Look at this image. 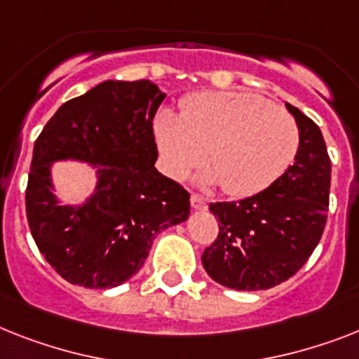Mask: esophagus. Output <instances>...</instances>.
I'll return each instance as SVG.
<instances>
[{
    "instance_id": "1",
    "label": "esophagus",
    "mask_w": 359,
    "mask_h": 359,
    "mask_svg": "<svg viewBox=\"0 0 359 359\" xmlns=\"http://www.w3.org/2000/svg\"><path fill=\"white\" fill-rule=\"evenodd\" d=\"M191 205H192V209H196V211H205L207 200L203 196H200V194H192Z\"/></svg>"
}]
</instances>
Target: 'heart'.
I'll use <instances>...</instances> for the list:
<instances>
[{
	"label": "heart",
	"mask_w": 359,
	"mask_h": 359,
	"mask_svg": "<svg viewBox=\"0 0 359 359\" xmlns=\"http://www.w3.org/2000/svg\"><path fill=\"white\" fill-rule=\"evenodd\" d=\"M156 141L172 176L196 168L207 152L205 185L245 198L268 189L290 167L299 147L297 124L262 97L205 91L183 102L182 115L163 109L154 124Z\"/></svg>",
	"instance_id": "b5f03b06"
}]
</instances>
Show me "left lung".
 I'll list each match as a JSON object with an SVG mask.
<instances>
[{
	"label": "left lung",
	"mask_w": 359,
	"mask_h": 359,
	"mask_svg": "<svg viewBox=\"0 0 359 359\" xmlns=\"http://www.w3.org/2000/svg\"><path fill=\"white\" fill-rule=\"evenodd\" d=\"M299 128L295 161L268 189L240 201H216L218 236L201 264L231 290L273 288L303 268L327 224L332 165L319 126L286 102Z\"/></svg>",
	"instance_id": "obj_1"
}]
</instances>
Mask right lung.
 I'll list each match as a JSON object with an SVG mask.
<instances>
[{"instance_id":"1","label":"right lung","mask_w":359,"mask_h":359,"mask_svg":"<svg viewBox=\"0 0 359 359\" xmlns=\"http://www.w3.org/2000/svg\"><path fill=\"white\" fill-rule=\"evenodd\" d=\"M165 93L150 80H106L56 109L32 150L25 191L29 229L43 259L71 284L106 290L137 273L154 238L189 218V192L156 168L154 115ZM97 167L95 192L60 206L50 165Z\"/></svg>"}]
</instances>
